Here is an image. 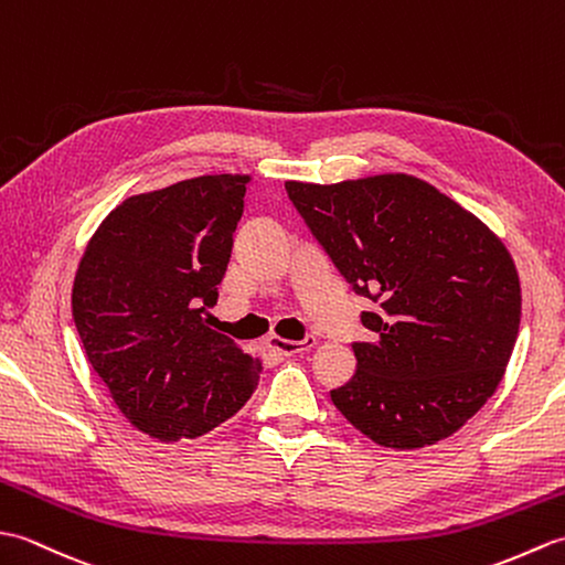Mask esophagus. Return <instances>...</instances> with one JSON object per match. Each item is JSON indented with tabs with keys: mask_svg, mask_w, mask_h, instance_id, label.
Masks as SVG:
<instances>
[{
	"mask_svg": "<svg viewBox=\"0 0 565 565\" xmlns=\"http://www.w3.org/2000/svg\"><path fill=\"white\" fill-rule=\"evenodd\" d=\"M316 344V338H303V340H284V338H269V347L271 350H276L284 356H294V354H301L306 350H310V347Z\"/></svg>",
	"mask_w": 565,
	"mask_h": 565,
	"instance_id": "obj_1",
	"label": "esophagus"
}]
</instances>
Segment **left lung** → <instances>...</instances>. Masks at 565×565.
I'll return each mask as SVG.
<instances>
[{
  "label": "left lung",
  "instance_id": "8db88e82",
  "mask_svg": "<svg viewBox=\"0 0 565 565\" xmlns=\"http://www.w3.org/2000/svg\"><path fill=\"white\" fill-rule=\"evenodd\" d=\"M286 194L356 296L371 298L354 376L330 391L371 441L419 449L451 437L495 393L518 342L520 276L473 213L411 174Z\"/></svg>",
  "mask_w": 565,
  "mask_h": 565
}]
</instances>
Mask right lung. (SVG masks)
<instances>
[{"mask_svg": "<svg viewBox=\"0 0 565 565\" xmlns=\"http://www.w3.org/2000/svg\"><path fill=\"white\" fill-rule=\"evenodd\" d=\"M247 174L184 179L116 206L84 249L72 316L118 411L158 441L196 439L257 388L259 359L209 326Z\"/></svg>", "mask_w": 565, "mask_h": 565, "instance_id": "right-lung-1", "label": "right lung"}]
</instances>
